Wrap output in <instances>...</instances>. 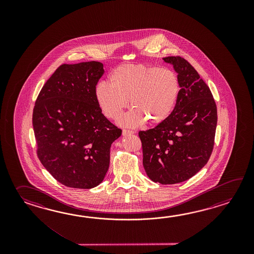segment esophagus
Here are the masks:
<instances>
[{
	"instance_id": "esophagus-1",
	"label": "esophagus",
	"mask_w": 254,
	"mask_h": 254,
	"mask_svg": "<svg viewBox=\"0 0 254 254\" xmlns=\"http://www.w3.org/2000/svg\"><path fill=\"white\" fill-rule=\"evenodd\" d=\"M134 132L132 131V130H129V129H124L123 130V135H129V134H133Z\"/></svg>"
}]
</instances>
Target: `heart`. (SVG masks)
<instances>
[{"mask_svg":"<svg viewBox=\"0 0 254 254\" xmlns=\"http://www.w3.org/2000/svg\"><path fill=\"white\" fill-rule=\"evenodd\" d=\"M177 74L169 69L144 64H123L109 76V83L100 81L94 95L103 114L117 120L129 105L132 110L120 120V125L136 128L146 120L159 125L172 114L180 94Z\"/></svg>","mask_w":254,"mask_h":254,"instance_id":"1","label":"heart"}]
</instances>
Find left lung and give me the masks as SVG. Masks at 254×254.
Returning a JSON list of instances; mask_svg holds the SVG:
<instances>
[{"label":"left lung","instance_id":"1","mask_svg":"<svg viewBox=\"0 0 254 254\" xmlns=\"http://www.w3.org/2000/svg\"><path fill=\"white\" fill-rule=\"evenodd\" d=\"M163 61L178 73L180 94L172 114L153 129L139 131L142 163L154 183L174 184L191 178L209 161L214 145L217 107L197 70L180 56Z\"/></svg>","mask_w":254,"mask_h":254}]
</instances>
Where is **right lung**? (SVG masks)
<instances>
[{
	"instance_id": "obj_1",
	"label": "right lung",
	"mask_w": 254,
	"mask_h": 254,
	"mask_svg": "<svg viewBox=\"0 0 254 254\" xmlns=\"http://www.w3.org/2000/svg\"><path fill=\"white\" fill-rule=\"evenodd\" d=\"M104 73L100 62L63 64L45 82L33 108L37 155L55 180L91 189L103 181L110 149L122 135L98 105L94 89Z\"/></svg>"
}]
</instances>
